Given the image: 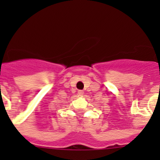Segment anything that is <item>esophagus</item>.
<instances>
[{
  "label": "esophagus",
  "mask_w": 160,
  "mask_h": 160,
  "mask_svg": "<svg viewBox=\"0 0 160 160\" xmlns=\"http://www.w3.org/2000/svg\"><path fill=\"white\" fill-rule=\"evenodd\" d=\"M78 94L79 96H82L83 94H84V92H83L82 90H78Z\"/></svg>",
  "instance_id": "1"
}]
</instances>
